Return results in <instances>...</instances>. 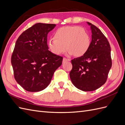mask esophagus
Instances as JSON below:
<instances>
[{"instance_id":"obj_1","label":"esophagus","mask_w":125,"mask_h":125,"mask_svg":"<svg viewBox=\"0 0 125 125\" xmlns=\"http://www.w3.org/2000/svg\"><path fill=\"white\" fill-rule=\"evenodd\" d=\"M67 61L70 62V59H67V58H63V60H62V62H63V63L65 62H67Z\"/></svg>"}]
</instances>
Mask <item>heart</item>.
Returning <instances> with one entry per match:
<instances>
[{
	"label": "heart",
	"mask_w": 125,
	"mask_h": 125,
	"mask_svg": "<svg viewBox=\"0 0 125 125\" xmlns=\"http://www.w3.org/2000/svg\"><path fill=\"white\" fill-rule=\"evenodd\" d=\"M90 43V36L85 29L78 26H67L57 30L54 38L49 40L48 46L56 55L63 53L67 48L68 55L80 57L88 51Z\"/></svg>",
	"instance_id": "b5f03b06"
}]
</instances>
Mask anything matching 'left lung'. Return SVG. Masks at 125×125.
<instances>
[{
	"instance_id": "1",
	"label": "left lung",
	"mask_w": 125,
	"mask_h": 125,
	"mask_svg": "<svg viewBox=\"0 0 125 125\" xmlns=\"http://www.w3.org/2000/svg\"><path fill=\"white\" fill-rule=\"evenodd\" d=\"M92 32V41L86 53L71 60L70 78L73 84L83 91H92L106 81L112 67L111 47L106 37L96 26L86 22Z\"/></svg>"
}]
</instances>
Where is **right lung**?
Segmentation results:
<instances>
[{"label":"right lung","mask_w":125,"mask_h":125,"mask_svg":"<svg viewBox=\"0 0 125 125\" xmlns=\"http://www.w3.org/2000/svg\"><path fill=\"white\" fill-rule=\"evenodd\" d=\"M56 24L38 23L22 33L16 41L11 56L14 76L29 92H39L50 83L63 58L48 50V33Z\"/></svg>","instance_id":"1"}]
</instances>
